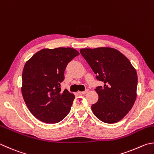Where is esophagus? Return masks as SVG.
Masks as SVG:
<instances>
[{"label": "esophagus", "mask_w": 154, "mask_h": 154, "mask_svg": "<svg viewBox=\"0 0 154 154\" xmlns=\"http://www.w3.org/2000/svg\"><path fill=\"white\" fill-rule=\"evenodd\" d=\"M88 92V89H86L85 91H83V92H78V93H79L80 94H82V95H84V94H86Z\"/></svg>", "instance_id": "1"}]
</instances>
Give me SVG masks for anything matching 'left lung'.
<instances>
[{
    "label": "left lung",
    "instance_id": "left-lung-1",
    "mask_svg": "<svg viewBox=\"0 0 154 154\" xmlns=\"http://www.w3.org/2000/svg\"><path fill=\"white\" fill-rule=\"evenodd\" d=\"M80 54L103 86L95 91L98 100L91 106L94 115L106 123L121 121L129 112L137 97V75L127 57L114 48L80 49Z\"/></svg>",
    "mask_w": 154,
    "mask_h": 154
}]
</instances>
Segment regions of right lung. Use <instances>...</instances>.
<instances>
[{"mask_svg":"<svg viewBox=\"0 0 154 154\" xmlns=\"http://www.w3.org/2000/svg\"><path fill=\"white\" fill-rule=\"evenodd\" d=\"M79 55L71 48L43 49L25 63L22 74L21 92L30 112L46 123L63 120L70 111L75 96L62 91L68 63Z\"/></svg>","mask_w":154,"mask_h":154,"instance_id":"obj_1","label":"right lung"}]
</instances>
